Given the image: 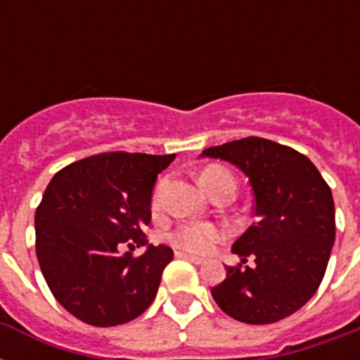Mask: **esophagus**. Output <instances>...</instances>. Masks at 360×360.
<instances>
[{
  "instance_id": "obj_1",
  "label": "esophagus",
  "mask_w": 360,
  "mask_h": 360,
  "mask_svg": "<svg viewBox=\"0 0 360 360\" xmlns=\"http://www.w3.org/2000/svg\"><path fill=\"white\" fill-rule=\"evenodd\" d=\"M175 256L181 257V259H186V262L194 263V265H203V259H202V257L191 256V254H185V252H177V254H175Z\"/></svg>"
}]
</instances>
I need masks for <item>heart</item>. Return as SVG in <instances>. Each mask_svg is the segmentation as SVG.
Here are the masks:
<instances>
[{
  "label": "heart",
  "mask_w": 360,
  "mask_h": 360,
  "mask_svg": "<svg viewBox=\"0 0 360 360\" xmlns=\"http://www.w3.org/2000/svg\"><path fill=\"white\" fill-rule=\"evenodd\" d=\"M200 183L207 192H213L219 186L230 185L236 188V181L233 175L228 169L220 168V166H209L200 175ZM160 192H162V185L157 186L155 196H153V205L157 207L160 202ZM224 239V231L217 228L214 224H205V222H196V224H183L177 230L169 233V240L175 248L185 252H192V254H207L213 250V246L219 240Z\"/></svg>",
  "instance_id": "1"
}]
</instances>
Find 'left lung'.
<instances>
[{
  "label": "left lung",
  "mask_w": 360,
  "mask_h": 360,
  "mask_svg": "<svg viewBox=\"0 0 360 360\" xmlns=\"http://www.w3.org/2000/svg\"><path fill=\"white\" fill-rule=\"evenodd\" d=\"M202 157L228 160L248 177L256 214L231 246L240 263L226 269L211 295L243 323L288 318L318 291L329 263L336 231L329 185L310 158L256 136L209 147Z\"/></svg>",
  "instance_id": "1"
}]
</instances>
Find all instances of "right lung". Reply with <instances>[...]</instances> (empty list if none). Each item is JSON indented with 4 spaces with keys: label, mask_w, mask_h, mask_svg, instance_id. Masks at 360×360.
<instances>
[{
    "label": "right lung",
    "mask_w": 360,
    "mask_h": 360,
    "mask_svg": "<svg viewBox=\"0 0 360 360\" xmlns=\"http://www.w3.org/2000/svg\"><path fill=\"white\" fill-rule=\"evenodd\" d=\"M175 155L101 153L59 169L35 213V248L56 301L95 327H114L153 302L169 246L147 245L157 175ZM147 245L141 257L122 254Z\"/></svg>",
    "instance_id": "add662e5"
}]
</instances>
